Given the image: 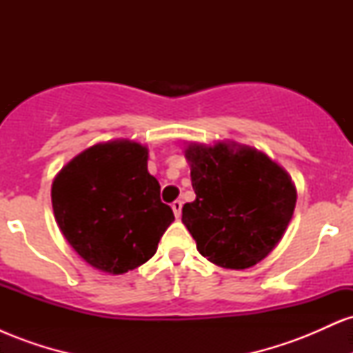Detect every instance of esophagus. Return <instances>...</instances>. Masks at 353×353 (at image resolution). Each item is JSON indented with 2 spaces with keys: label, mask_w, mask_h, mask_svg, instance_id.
<instances>
[{
  "label": "esophagus",
  "mask_w": 353,
  "mask_h": 353,
  "mask_svg": "<svg viewBox=\"0 0 353 353\" xmlns=\"http://www.w3.org/2000/svg\"><path fill=\"white\" fill-rule=\"evenodd\" d=\"M171 208H172V210H174V216L179 217L181 212H182V201H174Z\"/></svg>",
  "instance_id": "esophagus-1"
}]
</instances>
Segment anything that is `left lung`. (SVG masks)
<instances>
[{
    "mask_svg": "<svg viewBox=\"0 0 353 353\" xmlns=\"http://www.w3.org/2000/svg\"><path fill=\"white\" fill-rule=\"evenodd\" d=\"M185 159L196 201L184 204L182 222L197 250L236 270L272 252L297 201L289 174L264 152L236 143L189 144Z\"/></svg>",
    "mask_w": 353,
    "mask_h": 353,
    "instance_id": "1",
    "label": "left lung"
}]
</instances>
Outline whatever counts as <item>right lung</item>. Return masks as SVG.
Segmentation results:
<instances>
[{
	"mask_svg": "<svg viewBox=\"0 0 353 353\" xmlns=\"http://www.w3.org/2000/svg\"><path fill=\"white\" fill-rule=\"evenodd\" d=\"M148 148L128 139L86 149L52 181L61 232L88 264L124 274L156 254L174 221L161 185L148 172Z\"/></svg>",
	"mask_w": 353,
	"mask_h": 353,
	"instance_id": "add662e5",
	"label": "right lung"
}]
</instances>
